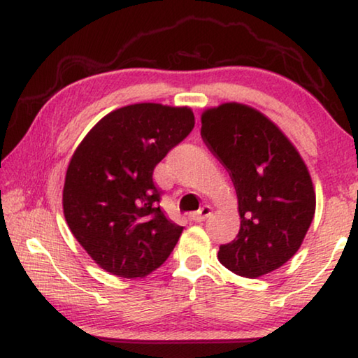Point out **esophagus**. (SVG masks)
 <instances>
[{"label":"esophagus","instance_id":"obj_1","mask_svg":"<svg viewBox=\"0 0 358 358\" xmlns=\"http://www.w3.org/2000/svg\"><path fill=\"white\" fill-rule=\"evenodd\" d=\"M210 213H213V208H210V206H203L200 210L193 213L190 217H192V220H195V222H203L204 219L209 217Z\"/></svg>","mask_w":358,"mask_h":358}]
</instances>
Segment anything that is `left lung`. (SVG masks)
I'll return each instance as SVG.
<instances>
[{
  "label": "left lung",
  "mask_w": 358,
  "mask_h": 358,
  "mask_svg": "<svg viewBox=\"0 0 358 358\" xmlns=\"http://www.w3.org/2000/svg\"><path fill=\"white\" fill-rule=\"evenodd\" d=\"M201 136L227 168L238 195L241 228L220 245L219 262L243 278H260L300 249L315 213L306 163L260 110L224 103L201 114Z\"/></svg>",
  "instance_id": "obj_1"
}]
</instances>
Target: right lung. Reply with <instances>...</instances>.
Wrapping results in <instances>:
<instances>
[{
	"instance_id": "add662e5",
	"label": "right lung",
	"mask_w": 358,
	"mask_h": 358,
	"mask_svg": "<svg viewBox=\"0 0 358 358\" xmlns=\"http://www.w3.org/2000/svg\"><path fill=\"white\" fill-rule=\"evenodd\" d=\"M195 127L192 109L138 103L104 115L74 150L63 187L69 230L99 268L144 278L162 266L184 227L160 209L154 168Z\"/></svg>"
}]
</instances>
